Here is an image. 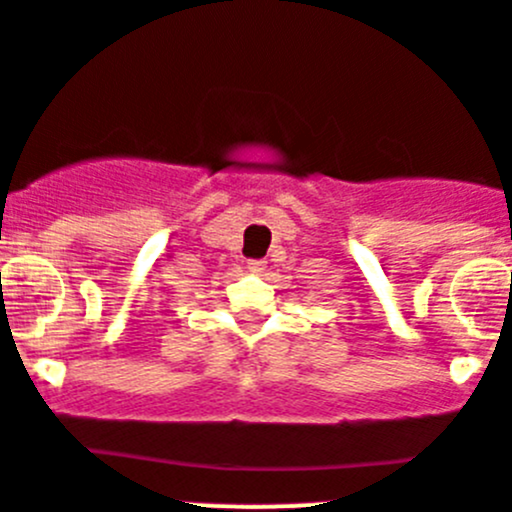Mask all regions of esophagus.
Instances as JSON below:
<instances>
[{"label": "esophagus", "instance_id": "obj_1", "mask_svg": "<svg viewBox=\"0 0 512 512\" xmlns=\"http://www.w3.org/2000/svg\"><path fill=\"white\" fill-rule=\"evenodd\" d=\"M247 270H250V272H262V270H265V262H262V260H250V262H247Z\"/></svg>", "mask_w": 512, "mask_h": 512}]
</instances>
